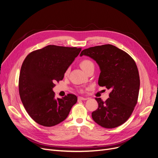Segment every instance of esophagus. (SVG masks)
Masks as SVG:
<instances>
[{
	"instance_id": "1",
	"label": "esophagus",
	"mask_w": 158,
	"mask_h": 158,
	"mask_svg": "<svg viewBox=\"0 0 158 158\" xmlns=\"http://www.w3.org/2000/svg\"><path fill=\"white\" fill-rule=\"evenodd\" d=\"M88 98H85V97H78V100L79 101H86L87 100Z\"/></svg>"
}]
</instances>
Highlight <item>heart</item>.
<instances>
[{"mask_svg": "<svg viewBox=\"0 0 158 158\" xmlns=\"http://www.w3.org/2000/svg\"><path fill=\"white\" fill-rule=\"evenodd\" d=\"M80 66L85 72H86L90 67H92V66H94V64L92 61H91L89 60H83L80 62ZM69 69H68L66 70L65 73H67L69 72Z\"/></svg>", "mask_w": 158, "mask_h": 158, "instance_id": "b5f03b06", "label": "heart"}]
</instances>
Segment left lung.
<instances>
[{"label": "left lung", "instance_id": "left-lung-1", "mask_svg": "<svg viewBox=\"0 0 158 158\" xmlns=\"http://www.w3.org/2000/svg\"><path fill=\"white\" fill-rule=\"evenodd\" d=\"M96 61L101 73L98 84L111 90L104 102L95 98L98 107L92 113L93 120L101 127H117L130 117L137 103L139 76L134 60L126 52L107 44L89 47L81 51Z\"/></svg>", "mask_w": 158, "mask_h": 158}]
</instances>
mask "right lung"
<instances>
[{"mask_svg": "<svg viewBox=\"0 0 158 158\" xmlns=\"http://www.w3.org/2000/svg\"><path fill=\"white\" fill-rule=\"evenodd\" d=\"M81 51V48L48 45L31 52L19 76V94L25 109L36 123L52 127L64 120L77 97L55 98L52 88Z\"/></svg>", "mask_w": 158, "mask_h": 158, "instance_id": "1", "label": "right lung"}]
</instances>
